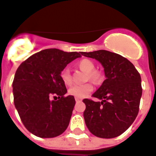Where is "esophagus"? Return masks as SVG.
Wrapping results in <instances>:
<instances>
[{"mask_svg":"<svg viewBox=\"0 0 156 156\" xmlns=\"http://www.w3.org/2000/svg\"><path fill=\"white\" fill-rule=\"evenodd\" d=\"M75 100H76V102L81 101H82V99H80V98H78V97H76V98H75Z\"/></svg>","mask_w":156,"mask_h":156,"instance_id":"34e87169","label":"esophagus"}]
</instances>
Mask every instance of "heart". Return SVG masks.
I'll use <instances>...</instances> for the list:
<instances>
[{
  "mask_svg": "<svg viewBox=\"0 0 156 156\" xmlns=\"http://www.w3.org/2000/svg\"><path fill=\"white\" fill-rule=\"evenodd\" d=\"M79 67L84 71L88 72V78H90L94 81H98L101 79V73L97 70H95V63L88 59H83L80 61L78 64ZM61 80L65 85L70 86L72 83V77L70 75V71L68 68H64L61 70L60 74ZM93 90V86L90 83H86L83 85H74L70 87L68 92L70 95H73L75 97L83 98L89 95Z\"/></svg>",
  "mask_w": 156,
  "mask_h": 156,
  "instance_id": "heart-1",
  "label": "heart"
}]
</instances>
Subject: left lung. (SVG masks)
Here are the masks:
<instances>
[{"mask_svg": "<svg viewBox=\"0 0 156 156\" xmlns=\"http://www.w3.org/2000/svg\"><path fill=\"white\" fill-rule=\"evenodd\" d=\"M104 67L105 80L92 95L101 100L84 99L85 122L90 133L100 138L120 136L132 125L139 112L142 95L141 78L134 65L116 53L100 50L81 52Z\"/></svg>", "mask_w": 156, "mask_h": 156, "instance_id": "1", "label": "left lung"}]
</instances>
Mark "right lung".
<instances>
[{"instance_id": "right-lung-1", "label": "right lung", "mask_w": 156, "mask_h": 156, "mask_svg": "<svg viewBox=\"0 0 156 156\" xmlns=\"http://www.w3.org/2000/svg\"><path fill=\"white\" fill-rule=\"evenodd\" d=\"M80 52L45 49L23 61L12 83L14 104L22 123L41 138L60 136L70 123L76 101L65 96L67 90L60 74ZM58 100H51L52 96Z\"/></svg>"}]
</instances>
